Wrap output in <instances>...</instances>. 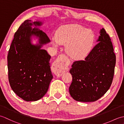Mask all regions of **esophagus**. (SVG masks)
<instances>
[{
    "label": "esophagus",
    "mask_w": 124,
    "mask_h": 124,
    "mask_svg": "<svg viewBox=\"0 0 124 124\" xmlns=\"http://www.w3.org/2000/svg\"><path fill=\"white\" fill-rule=\"evenodd\" d=\"M69 60L64 54H60L53 64V70L55 75L57 77H60L68 69L69 64Z\"/></svg>",
    "instance_id": "esophagus-1"
}]
</instances>
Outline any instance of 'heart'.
Returning <instances> with one entry per match:
<instances>
[{
    "label": "heart",
    "instance_id": "obj_1",
    "mask_svg": "<svg viewBox=\"0 0 124 124\" xmlns=\"http://www.w3.org/2000/svg\"><path fill=\"white\" fill-rule=\"evenodd\" d=\"M53 44L66 45L65 51L69 56L75 60L86 58L93 49L95 36L93 31L79 24L64 25L56 31Z\"/></svg>",
    "mask_w": 124,
    "mask_h": 124
}]
</instances>
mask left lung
<instances>
[{
	"label": "left lung",
	"instance_id": "1",
	"mask_svg": "<svg viewBox=\"0 0 124 124\" xmlns=\"http://www.w3.org/2000/svg\"><path fill=\"white\" fill-rule=\"evenodd\" d=\"M98 41L85 60L75 61L70 70L72 81L69 92L77 101H95L111 85L116 58L111 38L104 28Z\"/></svg>",
	"mask_w": 124,
	"mask_h": 124
}]
</instances>
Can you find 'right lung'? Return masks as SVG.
<instances>
[{
    "mask_svg": "<svg viewBox=\"0 0 124 124\" xmlns=\"http://www.w3.org/2000/svg\"><path fill=\"white\" fill-rule=\"evenodd\" d=\"M32 24L40 25L41 22L27 20L14 34L7 56L8 80L12 90L26 101L42 98L48 91L53 78L49 61L51 56L40 48L50 40L46 34ZM35 35L39 45L33 46L30 38Z\"/></svg>",
    "mask_w": 124,
    "mask_h": 124,
    "instance_id": "right-lung-1",
    "label": "right lung"
}]
</instances>
